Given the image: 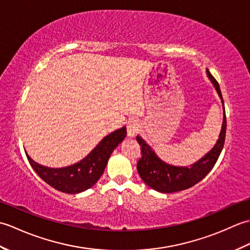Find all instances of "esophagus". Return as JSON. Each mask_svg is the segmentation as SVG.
Returning a JSON list of instances; mask_svg holds the SVG:
<instances>
[{"mask_svg":"<svg viewBox=\"0 0 250 250\" xmlns=\"http://www.w3.org/2000/svg\"><path fill=\"white\" fill-rule=\"evenodd\" d=\"M126 130H128V136L134 137L136 134L139 133L140 131V125L136 120H131L128 122V126H126Z\"/></svg>","mask_w":250,"mask_h":250,"instance_id":"obj_1","label":"esophagus"}]
</instances>
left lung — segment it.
Here are the masks:
<instances>
[{
    "mask_svg": "<svg viewBox=\"0 0 250 250\" xmlns=\"http://www.w3.org/2000/svg\"><path fill=\"white\" fill-rule=\"evenodd\" d=\"M206 74L211 83L214 84L219 98L221 99L222 108H224V120H222L218 140H217L215 146L204 157H202L200 160L191 164L190 167L172 166V164L162 161L156 155L155 150L147 144L145 140H143L141 136L136 137V141L139 142L142 148V157L137 162L136 167L137 172H139L143 182L153 190L159 191V192H177V191L188 189L195 184H198L200 180L203 179L211 171V168L214 167L215 163L218 160L222 148H224L227 130L224 99H222L219 83H217L208 70H206Z\"/></svg>",
    "mask_w": 250,
    "mask_h": 250,
    "instance_id": "left-lung-1",
    "label": "left lung"
}]
</instances>
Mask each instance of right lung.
Returning <instances> with one entry per match:
<instances>
[{"label":"right lung","mask_w":250,"mask_h":250,"mask_svg":"<svg viewBox=\"0 0 250 250\" xmlns=\"http://www.w3.org/2000/svg\"><path fill=\"white\" fill-rule=\"evenodd\" d=\"M126 128H122L106 135L91 152L83 160L64 167H48L41 166L25 152L32 168L36 174L51 186L64 193L75 194L91 188L104 173L108 159L115 148L125 140Z\"/></svg>","instance_id":"add662e5"}]
</instances>
